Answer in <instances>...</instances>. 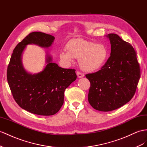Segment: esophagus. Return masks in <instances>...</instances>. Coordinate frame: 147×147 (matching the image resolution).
Here are the masks:
<instances>
[{
	"mask_svg": "<svg viewBox=\"0 0 147 147\" xmlns=\"http://www.w3.org/2000/svg\"><path fill=\"white\" fill-rule=\"evenodd\" d=\"M76 74H77V76H78V77L79 78H82V77L84 76V74H82V73L80 72V71H77V72H76Z\"/></svg>",
	"mask_w": 147,
	"mask_h": 147,
	"instance_id": "34e87169",
	"label": "esophagus"
}]
</instances>
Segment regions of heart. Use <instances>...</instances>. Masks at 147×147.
<instances>
[{
    "label": "heart",
    "instance_id": "b5f03b06",
    "mask_svg": "<svg viewBox=\"0 0 147 147\" xmlns=\"http://www.w3.org/2000/svg\"><path fill=\"white\" fill-rule=\"evenodd\" d=\"M66 50L59 53V57L63 61L70 63L73 58H80L79 63L81 67L89 72L100 69L109 56L106 45L83 38L71 40L66 45Z\"/></svg>",
    "mask_w": 147,
    "mask_h": 147
}]
</instances>
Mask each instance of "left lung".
<instances>
[{"instance_id": "left-lung-1", "label": "left lung", "mask_w": 147, "mask_h": 147, "mask_svg": "<svg viewBox=\"0 0 147 147\" xmlns=\"http://www.w3.org/2000/svg\"><path fill=\"white\" fill-rule=\"evenodd\" d=\"M111 53L96 73L86 74L90 81L88 101L95 109L109 112L127 104L134 97L140 78L136 51L130 43L109 33Z\"/></svg>"}]
</instances>
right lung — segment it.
<instances>
[{
    "mask_svg": "<svg viewBox=\"0 0 147 147\" xmlns=\"http://www.w3.org/2000/svg\"><path fill=\"white\" fill-rule=\"evenodd\" d=\"M54 39L42 32L29 33L15 48L7 67V81L14 100L21 108L36 115L57 113L63 104L65 89L77 78L74 69L62 68L51 63L50 57L43 71L36 74H28L24 69L21 55L26 45L49 47Z\"/></svg>",
    "mask_w": 147,
    "mask_h": 147,
    "instance_id": "right-lung-1",
    "label": "right lung"
}]
</instances>
